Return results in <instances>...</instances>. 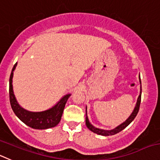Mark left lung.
Instances as JSON below:
<instances>
[{
    "instance_id": "obj_1",
    "label": "left lung",
    "mask_w": 160,
    "mask_h": 160,
    "mask_svg": "<svg viewBox=\"0 0 160 160\" xmlns=\"http://www.w3.org/2000/svg\"><path fill=\"white\" fill-rule=\"evenodd\" d=\"M139 80H140V84H141V90H140V95L138 97V100H137L136 105H135L134 109H133V112L131 113V115L129 116V118H127V120L125 122H123L122 123H121L120 125H118V127H116L115 128L112 129V130H103V129H99L95 127L94 126H92V124L89 122V118H88L87 115V107L86 108V127H88L89 130H91L93 133H97V134L99 135H102V136H109V135H114L116 134V133H119L120 131H122V130H124L126 127L130 125V123L132 122L133 119L135 118V117L137 116L138 113V111H139V108H140V104H141V77H140L139 74Z\"/></svg>"
}]
</instances>
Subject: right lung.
Wrapping results in <instances>:
<instances>
[{"label":"right lung","mask_w":160,"mask_h":160,"mask_svg":"<svg viewBox=\"0 0 160 160\" xmlns=\"http://www.w3.org/2000/svg\"><path fill=\"white\" fill-rule=\"evenodd\" d=\"M17 66V63L14 65L12 72H11L10 78H9V97H10V104L12 111L16 114V116L25 123L27 126L36 130H46V129L52 128L58 125L63 115V109L65 104L68 101V98L71 94L68 93L63 96L54 106L42 112H30L24 109L21 107L18 103L14 92H13L12 78L13 71Z\"/></svg>","instance_id":"add662e5"}]
</instances>
